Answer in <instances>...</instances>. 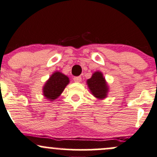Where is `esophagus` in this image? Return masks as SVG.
Masks as SVG:
<instances>
[{
  "label": "esophagus",
  "mask_w": 157,
  "mask_h": 157,
  "mask_svg": "<svg viewBox=\"0 0 157 157\" xmlns=\"http://www.w3.org/2000/svg\"><path fill=\"white\" fill-rule=\"evenodd\" d=\"M74 81H75V82H80L81 80H82V77H80V76H78V77H74Z\"/></svg>",
  "instance_id": "obj_1"
}]
</instances>
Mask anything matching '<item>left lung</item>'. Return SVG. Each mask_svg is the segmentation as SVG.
Returning a JSON list of instances; mask_svg holds the SVG:
<instances>
[{"instance_id": "left-lung-1", "label": "left lung", "mask_w": 157, "mask_h": 157, "mask_svg": "<svg viewBox=\"0 0 157 157\" xmlns=\"http://www.w3.org/2000/svg\"><path fill=\"white\" fill-rule=\"evenodd\" d=\"M87 83L94 97L98 99H104L106 97L108 88L101 72L97 71L94 73L91 78L87 80Z\"/></svg>"}]
</instances>
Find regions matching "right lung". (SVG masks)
<instances>
[{
    "instance_id": "right-lung-1",
    "label": "right lung",
    "mask_w": 157,
    "mask_h": 157,
    "mask_svg": "<svg viewBox=\"0 0 157 157\" xmlns=\"http://www.w3.org/2000/svg\"><path fill=\"white\" fill-rule=\"evenodd\" d=\"M69 82V77L67 76L59 71L55 72L43 88L44 96L50 101H53L59 97Z\"/></svg>"
}]
</instances>
